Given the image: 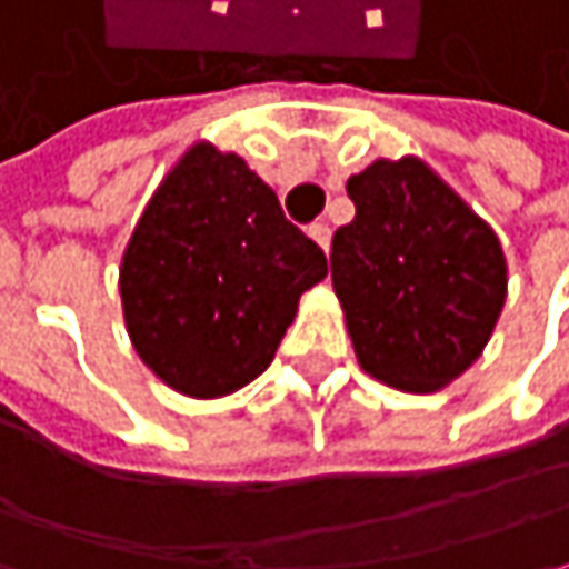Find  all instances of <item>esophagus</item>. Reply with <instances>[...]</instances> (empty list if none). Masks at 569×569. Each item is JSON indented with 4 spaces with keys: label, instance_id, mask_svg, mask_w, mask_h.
Wrapping results in <instances>:
<instances>
[{
    "label": "esophagus",
    "instance_id": "1",
    "mask_svg": "<svg viewBox=\"0 0 569 569\" xmlns=\"http://www.w3.org/2000/svg\"><path fill=\"white\" fill-rule=\"evenodd\" d=\"M309 238L316 241L321 251H328V244H331V228H328V221H312V224H309Z\"/></svg>",
    "mask_w": 569,
    "mask_h": 569
}]
</instances>
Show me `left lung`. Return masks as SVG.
Masks as SVG:
<instances>
[{
	"label": "left lung",
	"instance_id": "8db88e82",
	"mask_svg": "<svg viewBox=\"0 0 569 569\" xmlns=\"http://www.w3.org/2000/svg\"><path fill=\"white\" fill-rule=\"evenodd\" d=\"M357 216L331 238V283L360 367L435 392L480 353L506 302L496 231L421 160H377L348 180Z\"/></svg>",
	"mask_w": 569,
	"mask_h": 569
}]
</instances>
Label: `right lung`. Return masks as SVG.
<instances>
[{
	"mask_svg": "<svg viewBox=\"0 0 569 569\" xmlns=\"http://www.w3.org/2000/svg\"><path fill=\"white\" fill-rule=\"evenodd\" d=\"M328 273L325 251L280 209L238 153L196 144L170 170L121 260V306L134 351L192 399L260 377Z\"/></svg>",
	"mask_w": 569,
	"mask_h": 569,
	"instance_id": "obj_1",
	"label": "right lung"
}]
</instances>
